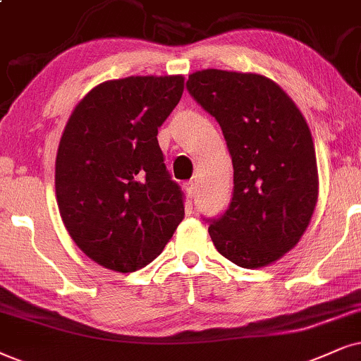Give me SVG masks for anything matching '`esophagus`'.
I'll return each mask as SVG.
<instances>
[{
  "label": "esophagus",
  "instance_id": "esophagus-1",
  "mask_svg": "<svg viewBox=\"0 0 361 361\" xmlns=\"http://www.w3.org/2000/svg\"><path fill=\"white\" fill-rule=\"evenodd\" d=\"M185 191L188 193L190 198H193V196L196 195V185L193 183V181H188V183H185Z\"/></svg>",
  "mask_w": 361,
  "mask_h": 361
}]
</instances>
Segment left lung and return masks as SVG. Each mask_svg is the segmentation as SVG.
I'll return each instance as SVG.
<instances>
[{
	"mask_svg": "<svg viewBox=\"0 0 361 361\" xmlns=\"http://www.w3.org/2000/svg\"><path fill=\"white\" fill-rule=\"evenodd\" d=\"M190 94L220 123L233 198L208 228L223 257L263 268L295 248L318 200V168L307 120L275 81L258 73L202 70Z\"/></svg>",
	"mask_w": 361,
	"mask_h": 361,
	"instance_id": "1",
	"label": "left lung"
}]
</instances>
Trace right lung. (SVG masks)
Returning <instances> with one entry per match:
<instances>
[{
  "label": "right lung",
  "instance_id": "obj_1",
  "mask_svg": "<svg viewBox=\"0 0 361 361\" xmlns=\"http://www.w3.org/2000/svg\"><path fill=\"white\" fill-rule=\"evenodd\" d=\"M183 90L181 75L109 80L68 118L54 165L59 214L76 246L108 270L147 267L185 218L157 138Z\"/></svg>",
  "mask_w": 361,
  "mask_h": 361
}]
</instances>
